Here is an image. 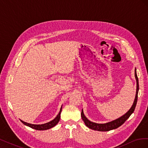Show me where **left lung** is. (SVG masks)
<instances>
[{
  "label": "left lung",
  "mask_w": 148,
  "mask_h": 148,
  "mask_svg": "<svg viewBox=\"0 0 148 148\" xmlns=\"http://www.w3.org/2000/svg\"><path fill=\"white\" fill-rule=\"evenodd\" d=\"M135 78L136 80V96L135 98V101L133 102V104L132 106V107L130 110L127 112L122 115V117H120V118L114 120L112 122L106 123H96L95 122H92L90 120H89L85 115H84L83 111L82 110V118L83 120V122H84L86 126L88 127V128H91L92 130H97V131H100V132H107V131H110L112 130H114L115 128H117L120 126H121L122 124L124 123V122L126 121L130 116L132 113L135 110V107L137 103V99H138V93L139 91V83H138V78L137 77V74H136V69H135Z\"/></svg>",
  "instance_id": "left-lung-1"
}]
</instances>
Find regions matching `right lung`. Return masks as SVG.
I'll list each match as a JSON object with an SVG mask.
<instances>
[{
    "label": "right lung",
    "instance_id": "right-lung-1",
    "mask_svg": "<svg viewBox=\"0 0 148 148\" xmlns=\"http://www.w3.org/2000/svg\"><path fill=\"white\" fill-rule=\"evenodd\" d=\"M62 107H61L59 114L57 115V117L54 119L51 120V122H47L46 123L41 124V125H35V124H31V123H26V122H23V121H22L21 120H20V121L24 125H26V126H28V127H29L31 128L37 130H46L50 129V128L53 127L54 126H56V125L58 123H59L60 119V114H61V112H62Z\"/></svg>",
    "mask_w": 148,
    "mask_h": 148
}]
</instances>
